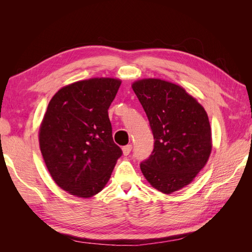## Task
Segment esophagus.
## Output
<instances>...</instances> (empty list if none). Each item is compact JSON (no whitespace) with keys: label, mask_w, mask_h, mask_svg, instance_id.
<instances>
[{"label":"esophagus","mask_w":252,"mask_h":252,"mask_svg":"<svg viewBox=\"0 0 252 252\" xmlns=\"http://www.w3.org/2000/svg\"><path fill=\"white\" fill-rule=\"evenodd\" d=\"M131 149H132V146L131 145H126V146H124L123 148H122V150H123V154L124 156H128L129 154L131 152Z\"/></svg>","instance_id":"obj_1"}]
</instances>
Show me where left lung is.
<instances>
[{"mask_svg":"<svg viewBox=\"0 0 252 252\" xmlns=\"http://www.w3.org/2000/svg\"><path fill=\"white\" fill-rule=\"evenodd\" d=\"M132 89L146 112L155 139L141 163L150 185L166 194L187 186L207 163L211 129L203 106L186 90L159 79H144Z\"/></svg>","mask_w":252,"mask_h":252,"instance_id":"1","label":"left lung"}]
</instances>
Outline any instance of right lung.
<instances>
[{
    "label": "right lung",
    "mask_w": 252,
    "mask_h": 252,
    "mask_svg": "<svg viewBox=\"0 0 252 252\" xmlns=\"http://www.w3.org/2000/svg\"><path fill=\"white\" fill-rule=\"evenodd\" d=\"M121 85L111 78L79 81L52 96L39 131L40 149L56 184L90 197L107 184L122 156L113 142L108 108Z\"/></svg>",
    "instance_id": "add662e5"
}]
</instances>
